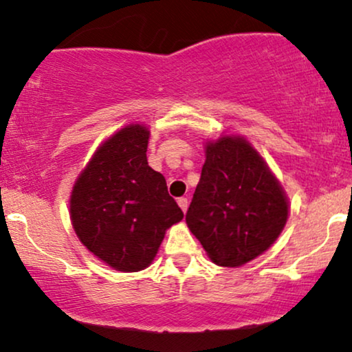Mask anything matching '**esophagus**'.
Wrapping results in <instances>:
<instances>
[{"label": "esophagus", "instance_id": "34e87169", "mask_svg": "<svg viewBox=\"0 0 352 352\" xmlns=\"http://www.w3.org/2000/svg\"><path fill=\"white\" fill-rule=\"evenodd\" d=\"M177 201H179V207L182 208V212H187V208H188V199H185V197H180V199L179 200H177Z\"/></svg>", "mask_w": 352, "mask_h": 352}]
</instances>
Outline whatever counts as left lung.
I'll return each mask as SVG.
<instances>
[{"instance_id":"obj_1","label":"left lung","mask_w":352,"mask_h":352,"mask_svg":"<svg viewBox=\"0 0 352 352\" xmlns=\"http://www.w3.org/2000/svg\"><path fill=\"white\" fill-rule=\"evenodd\" d=\"M185 220L210 260L233 268L274 243L288 220V201L252 145L225 135L207 145Z\"/></svg>"}]
</instances>
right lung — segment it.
<instances>
[{
  "instance_id": "obj_1",
  "label": "right lung",
  "mask_w": 352,
  "mask_h": 352,
  "mask_svg": "<svg viewBox=\"0 0 352 352\" xmlns=\"http://www.w3.org/2000/svg\"><path fill=\"white\" fill-rule=\"evenodd\" d=\"M148 131L132 124L107 139L71 195V220L89 252L119 272H140L155 258L165 230L184 218L167 182L147 162Z\"/></svg>"
}]
</instances>
